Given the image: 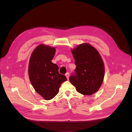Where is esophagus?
I'll return each mask as SVG.
<instances>
[{
  "mask_svg": "<svg viewBox=\"0 0 132 132\" xmlns=\"http://www.w3.org/2000/svg\"><path fill=\"white\" fill-rule=\"evenodd\" d=\"M65 76H66V77H67V79H69V73L68 72H67V73L65 74Z\"/></svg>",
  "mask_w": 132,
  "mask_h": 132,
  "instance_id": "obj_1",
  "label": "esophagus"
}]
</instances>
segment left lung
Wrapping results in <instances>:
<instances>
[{"mask_svg": "<svg viewBox=\"0 0 132 132\" xmlns=\"http://www.w3.org/2000/svg\"><path fill=\"white\" fill-rule=\"evenodd\" d=\"M77 67L69 77L78 93L94 94L101 87L105 75L104 64L97 51L89 44H81L72 51Z\"/></svg>", "mask_w": 132, "mask_h": 132, "instance_id": "obj_1", "label": "left lung"}]
</instances>
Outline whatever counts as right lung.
Returning <instances> with one entry per match:
<instances>
[{
    "instance_id": "1",
    "label": "right lung",
    "mask_w": 132,
    "mask_h": 132,
    "mask_svg": "<svg viewBox=\"0 0 132 132\" xmlns=\"http://www.w3.org/2000/svg\"><path fill=\"white\" fill-rule=\"evenodd\" d=\"M55 52L54 48L41 45L35 49L30 59L31 84L46 100L53 98L58 93L62 83L67 80L64 75L59 74L58 66L51 62Z\"/></svg>"
}]
</instances>
